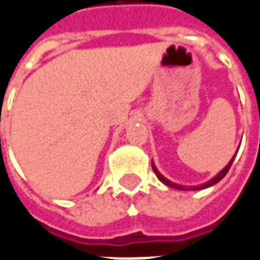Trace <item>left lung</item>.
Listing matches in <instances>:
<instances>
[{"label":"left lung","mask_w":260,"mask_h":260,"mask_svg":"<svg viewBox=\"0 0 260 260\" xmlns=\"http://www.w3.org/2000/svg\"><path fill=\"white\" fill-rule=\"evenodd\" d=\"M234 159H235V158H232V160H231V162L228 164L226 167L223 168V169H222V171H220V172H219V174L216 175V176H215L213 179H211L209 182H206V183H204V185H201V186H192V188H185V186H182V185H176V183H172V182H169L167 178H164V176H162V175L158 172V169L155 168V165H153V164H152V169H153V172H155V175L158 176V179H159L162 183H165V185H168V186H171V188H175V189H181V190H189V189L198 190V189H204V188H209V186H212V185L218 183V182L220 181V179H222V178H223V176L228 174V171H229V168H231V165H232Z\"/></svg>","instance_id":"obj_1"}]
</instances>
